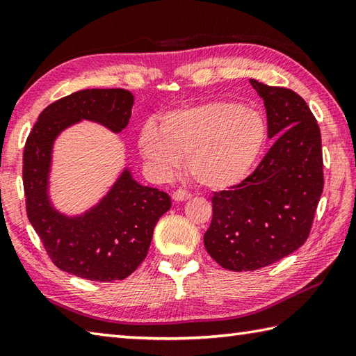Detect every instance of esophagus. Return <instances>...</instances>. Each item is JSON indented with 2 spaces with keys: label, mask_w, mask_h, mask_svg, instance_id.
Returning <instances> with one entry per match:
<instances>
[{
  "label": "esophagus",
  "mask_w": 356,
  "mask_h": 356,
  "mask_svg": "<svg viewBox=\"0 0 356 356\" xmlns=\"http://www.w3.org/2000/svg\"><path fill=\"white\" fill-rule=\"evenodd\" d=\"M190 197H191V194L186 193L185 190H180V188L177 191L172 193V199L176 202H184V200H188Z\"/></svg>",
  "instance_id": "34e87169"
}]
</instances>
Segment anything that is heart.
<instances>
[{"mask_svg":"<svg viewBox=\"0 0 356 356\" xmlns=\"http://www.w3.org/2000/svg\"><path fill=\"white\" fill-rule=\"evenodd\" d=\"M267 140V122L256 108L218 100L172 111L159 131L145 127L138 137L143 159L168 176L185 157L186 171L208 190H224L247 177Z\"/></svg>","mask_w":356,"mask_h":356,"instance_id":"obj_1","label":"heart"}]
</instances>
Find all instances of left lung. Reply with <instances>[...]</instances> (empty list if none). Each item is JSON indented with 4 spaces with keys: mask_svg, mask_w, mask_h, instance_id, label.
Instances as JSON below:
<instances>
[{
    "mask_svg": "<svg viewBox=\"0 0 356 356\" xmlns=\"http://www.w3.org/2000/svg\"><path fill=\"white\" fill-rule=\"evenodd\" d=\"M266 104L275 143L241 184L214 193L204 236L220 267L252 271L291 254L307 241L323 194L321 132L295 90L250 80Z\"/></svg>",
    "mask_w": 356,
    "mask_h": 356,
    "instance_id": "1",
    "label": "left lung"
}]
</instances>
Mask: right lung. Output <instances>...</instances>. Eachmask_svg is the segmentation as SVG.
<instances>
[{
    "instance_id": "right-lung-1",
    "label": "right lung",
    "mask_w": 356,
    "mask_h": 356,
    "mask_svg": "<svg viewBox=\"0 0 356 356\" xmlns=\"http://www.w3.org/2000/svg\"><path fill=\"white\" fill-rule=\"evenodd\" d=\"M134 95L127 89H85L54 102L40 114L23 152L26 211L51 261L83 280L128 277L148 254L157 220L171 197L143 186L124 168L99 204L79 216L55 210L49 199L54 142L63 131L89 120L113 132L128 127Z\"/></svg>"
}]
</instances>
